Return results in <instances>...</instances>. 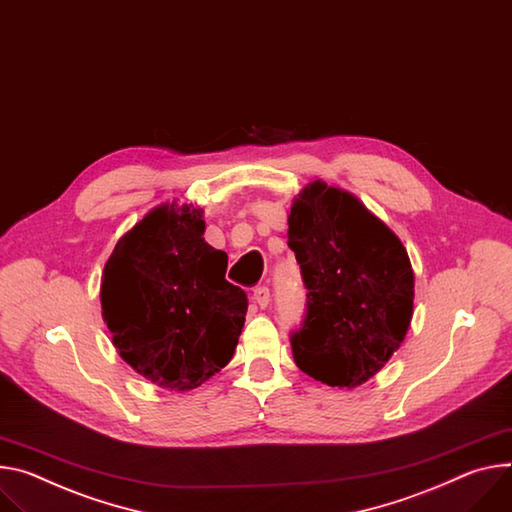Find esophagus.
<instances>
[{
  "mask_svg": "<svg viewBox=\"0 0 512 512\" xmlns=\"http://www.w3.org/2000/svg\"><path fill=\"white\" fill-rule=\"evenodd\" d=\"M253 302H255L259 308H267V306H269V288H265V286L255 288V290H253Z\"/></svg>",
  "mask_w": 512,
  "mask_h": 512,
  "instance_id": "obj_1",
  "label": "esophagus"
}]
</instances>
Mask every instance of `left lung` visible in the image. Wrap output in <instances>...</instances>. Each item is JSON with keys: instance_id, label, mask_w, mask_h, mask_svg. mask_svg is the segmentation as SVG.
I'll list each match as a JSON object with an SVG mask.
<instances>
[{"instance_id": "1", "label": "left lung", "mask_w": 512, "mask_h": 512, "mask_svg": "<svg viewBox=\"0 0 512 512\" xmlns=\"http://www.w3.org/2000/svg\"><path fill=\"white\" fill-rule=\"evenodd\" d=\"M288 247L308 290L296 365L333 388H357L398 351L412 320L414 273L402 241L353 194L316 179L294 198Z\"/></svg>"}]
</instances>
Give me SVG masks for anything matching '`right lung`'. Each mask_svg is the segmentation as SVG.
<instances>
[{
    "instance_id": "1",
    "label": "right lung",
    "mask_w": 512,
    "mask_h": 512,
    "mask_svg": "<svg viewBox=\"0 0 512 512\" xmlns=\"http://www.w3.org/2000/svg\"><path fill=\"white\" fill-rule=\"evenodd\" d=\"M204 210L165 202L116 243L102 273V316L120 357L161 388L190 392L232 359L247 294L204 241Z\"/></svg>"
}]
</instances>
